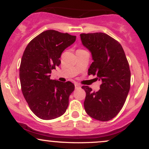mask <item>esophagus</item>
I'll return each instance as SVG.
<instances>
[{"instance_id":"1","label":"esophagus","mask_w":149,"mask_h":149,"mask_svg":"<svg viewBox=\"0 0 149 149\" xmlns=\"http://www.w3.org/2000/svg\"><path fill=\"white\" fill-rule=\"evenodd\" d=\"M80 88V85L79 84H78V83H75V88L78 89Z\"/></svg>"}]
</instances>
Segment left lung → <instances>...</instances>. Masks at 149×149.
<instances>
[{"instance_id":"8db88e82","label":"left lung","mask_w":149,"mask_h":149,"mask_svg":"<svg viewBox=\"0 0 149 149\" xmlns=\"http://www.w3.org/2000/svg\"><path fill=\"white\" fill-rule=\"evenodd\" d=\"M80 38L93 59L88 75H97L102 81L97 92L88 86L82 87L86 92L85 110L92 118L110 120L123 107L130 91L129 63L120 44L107 34L81 33Z\"/></svg>"}]
</instances>
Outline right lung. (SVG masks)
I'll return each mask as SVG.
<instances>
[{
  "instance_id": "1",
  "label": "right lung",
  "mask_w": 149,
  "mask_h": 149,
  "mask_svg": "<svg viewBox=\"0 0 149 149\" xmlns=\"http://www.w3.org/2000/svg\"><path fill=\"white\" fill-rule=\"evenodd\" d=\"M76 38L47 30L31 40L24 52L19 67L22 91L31 110L40 119L59 117L69 106L74 85L50 79V73L61 64V53Z\"/></svg>"
}]
</instances>
